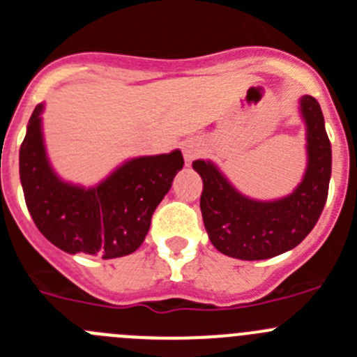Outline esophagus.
<instances>
[{
    "mask_svg": "<svg viewBox=\"0 0 357 357\" xmlns=\"http://www.w3.org/2000/svg\"><path fill=\"white\" fill-rule=\"evenodd\" d=\"M202 153V144L199 141H186L185 146H183V155H185L186 162H192V160L197 158Z\"/></svg>",
    "mask_w": 357,
    "mask_h": 357,
    "instance_id": "34e87169",
    "label": "esophagus"
}]
</instances>
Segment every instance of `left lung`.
Here are the masks:
<instances>
[{"label":"left lung","instance_id":"obj_1","mask_svg":"<svg viewBox=\"0 0 357 357\" xmlns=\"http://www.w3.org/2000/svg\"><path fill=\"white\" fill-rule=\"evenodd\" d=\"M306 121L308 167L289 197L259 202L245 197L211 162L195 160L202 178L201 211L204 227L218 252L243 261H262L298 246L315 227L331 178V142L321 105L314 96L301 98Z\"/></svg>","mask_w":357,"mask_h":357}]
</instances>
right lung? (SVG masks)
Masks as SVG:
<instances>
[{
	"instance_id": "1",
	"label": "right lung",
	"mask_w": 357,
	"mask_h": 357,
	"mask_svg": "<svg viewBox=\"0 0 357 357\" xmlns=\"http://www.w3.org/2000/svg\"><path fill=\"white\" fill-rule=\"evenodd\" d=\"M36 105L19 151L26 206L49 241L66 254L116 259L133 254L144 241L151 216L181 171V151L126 162L95 188L63 183L52 172L42 141Z\"/></svg>"
}]
</instances>
